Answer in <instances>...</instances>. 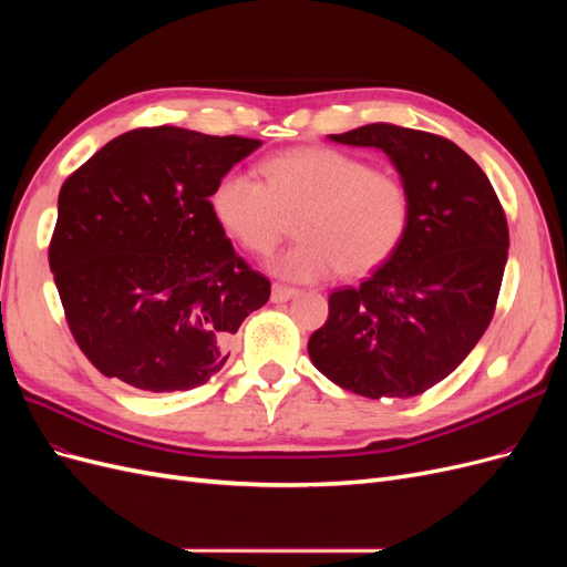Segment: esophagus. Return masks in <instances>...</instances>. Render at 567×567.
I'll list each match as a JSON object with an SVG mask.
<instances>
[{
    "label": "esophagus",
    "instance_id": "esophagus-1",
    "mask_svg": "<svg viewBox=\"0 0 567 567\" xmlns=\"http://www.w3.org/2000/svg\"><path fill=\"white\" fill-rule=\"evenodd\" d=\"M298 293V288H293V286H284V284H274L271 286V300L274 302H286V300H290Z\"/></svg>",
    "mask_w": 567,
    "mask_h": 567
}]
</instances>
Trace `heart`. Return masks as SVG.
<instances>
[{"instance_id": "obj_1", "label": "heart", "mask_w": 567, "mask_h": 567, "mask_svg": "<svg viewBox=\"0 0 567 567\" xmlns=\"http://www.w3.org/2000/svg\"><path fill=\"white\" fill-rule=\"evenodd\" d=\"M265 182L229 173L213 192V210L238 244L271 255L297 217L300 244L274 271L293 281H321L342 271L364 277L398 250L409 229L411 196L398 177L326 146L277 153L262 163Z\"/></svg>"}]
</instances>
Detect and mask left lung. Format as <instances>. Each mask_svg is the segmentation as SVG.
Instances as JSON below:
<instances>
[{"label": "left lung", "instance_id": "8db88e82", "mask_svg": "<svg viewBox=\"0 0 567 567\" xmlns=\"http://www.w3.org/2000/svg\"><path fill=\"white\" fill-rule=\"evenodd\" d=\"M331 140L385 151L409 188L411 219L369 279L329 296L307 352L350 392L416 398L487 331L508 257L506 215L480 165L440 134L373 123Z\"/></svg>", "mask_w": 567, "mask_h": 567}]
</instances>
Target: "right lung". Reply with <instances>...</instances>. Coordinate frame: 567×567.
<instances>
[{
	"label": "right lung",
	"mask_w": 567,
	"mask_h": 567,
	"mask_svg": "<svg viewBox=\"0 0 567 567\" xmlns=\"http://www.w3.org/2000/svg\"><path fill=\"white\" fill-rule=\"evenodd\" d=\"M260 144L136 127L63 182L49 267L68 329L106 379L148 392L198 388L269 300V279L234 250L210 203Z\"/></svg>",
	"instance_id": "1"
}]
</instances>
